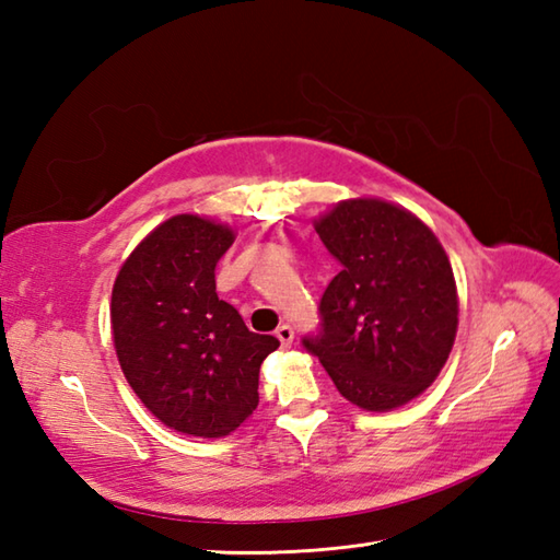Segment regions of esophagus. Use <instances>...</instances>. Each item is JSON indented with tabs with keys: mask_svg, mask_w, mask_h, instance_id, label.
<instances>
[{
	"mask_svg": "<svg viewBox=\"0 0 560 560\" xmlns=\"http://www.w3.org/2000/svg\"><path fill=\"white\" fill-rule=\"evenodd\" d=\"M277 339L281 341L283 349H291V343H293V327H291V325H279V327H277Z\"/></svg>",
	"mask_w": 560,
	"mask_h": 560,
	"instance_id": "34e87169",
	"label": "esophagus"
}]
</instances>
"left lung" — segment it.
<instances>
[{"mask_svg":"<svg viewBox=\"0 0 560 560\" xmlns=\"http://www.w3.org/2000/svg\"><path fill=\"white\" fill-rule=\"evenodd\" d=\"M341 261L319 301V331L303 337L339 395L365 411L419 397L457 335V287L435 233L392 201H339L315 221Z\"/></svg>","mask_w":560,"mask_h":560,"instance_id":"1","label":"left lung"}]
</instances>
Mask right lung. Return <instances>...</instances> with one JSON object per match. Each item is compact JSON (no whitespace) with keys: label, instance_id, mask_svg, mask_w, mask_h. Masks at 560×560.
I'll return each mask as SVG.
<instances>
[{"label":"right lung","instance_id":"1","mask_svg":"<svg viewBox=\"0 0 560 560\" xmlns=\"http://www.w3.org/2000/svg\"><path fill=\"white\" fill-rule=\"evenodd\" d=\"M235 241L197 213L156 225L117 273L113 341L129 387L177 433L223 438L257 409L259 365L279 339L255 335L217 295V265Z\"/></svg>","mask_w":560,"mask_h":560}]
</instances>
